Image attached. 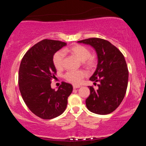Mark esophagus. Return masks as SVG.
Returning a JSON list of instances; mask_svg holds the SVG:
<instances>
[{
  "mask_svg": "<svg viewBox=\"0 0 146 146\" xmlns=\"http://www.w3.org/2000/svg\"><path fill=\"white\" fill-rule=\"evenodd\" d=\"M80 86H79V85H73V88L75 89V88H80Z\"/></svg>",
  "mask_w": 146,
  "mask_h": 146,
  "instance_id": "esophagus-1",
  "label": "esophagus"
}]
</instances>
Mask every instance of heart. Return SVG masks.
Returning a JSON list of instances; mask_svg holds the SVG:
<instances>
[{"label":"heart","mask_w":146,"mask_h":146,"mask_svg":"<svg viewBox=\"0 0 146 146\" xmlns=\"http://www.w3.org/2000/svg\"><path fill=\"white\" fill-rule=\"evenodd\" d=\"M69 51L74 54L81 61H83L84 64L88 68H93L96 64V58L95 56L90 55V51L86 46L80 44L73 45L69 48ZM65 53L62 50L57 51L53 57V63L57 69H62L64 66ZM86 76V71L83 70L68 71L64 75V78L66 81L73 84H78Z\"/></svg>","instance_id":"heart-1"}]
</instances>
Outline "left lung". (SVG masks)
<instances>
[{
    "label": "left lung",
    "instance_id": "8db88e82",
    "mask_svg": "<svg viewBox=\"0 0 146 146\" xmlns=\"http://www.w3.org/2000/svg\"><path fill=\"white\" fill-rule=\"evenodd\" d=\"M78 42L90 45L98 55V66L90 80L94 84L99 82L98 88L89 86L87 108L98 115L111 113L120 105L126 93L128 70L124 56L110 42L101 38H88Z\"/></svg>",
    "mask_w": 146,
    "mask_h": 146
}]
</instances>
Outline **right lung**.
<instances>
[{
    "label": "right lung",
    "mask_w": 146,
    "mask_h": 146,
    "mask_svg": "<svg viewBox=\"0 0 146 146\" xmlns=\"http://www.w3.org/2000/svg\"><path fill=\"white\" fill-rule=\"evenodd\" d=\"M66 45L62 41L44 39L29 48L21 60L18 85L22 98L33 114L44 119L62 114L73 91L71 84L64 82L57 90L51 87L56 74L53 55Z\"/></svg>",
    "instance_id": "add662e5"
}]
</instances>
